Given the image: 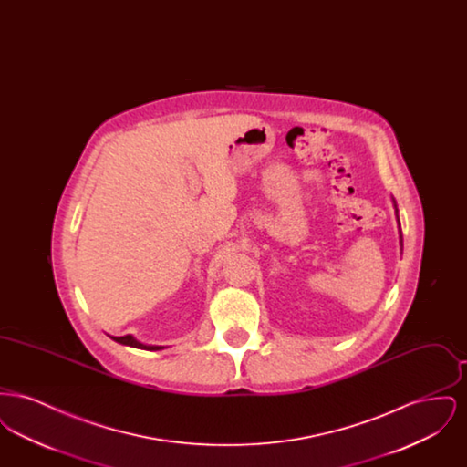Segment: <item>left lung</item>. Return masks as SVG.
Masks as SVG:
<instances>
[{"label": "left lung", "instance_id": "8db88e82", "mask_svg": "<svg viewBox=\"0 0 467 467\" xmlns=\"http://www.w3.org/2000/svg\"><path fill=\"white\" fill-rule=\"evenodd\" d=\"M394 206H396V201H394ZM396 213H398V206H396ZM398 223H400V215H398ZM400 246H402V233H400Z\"/></svg>", "mask_w": 467, "mask_h": 467}]
</instances>
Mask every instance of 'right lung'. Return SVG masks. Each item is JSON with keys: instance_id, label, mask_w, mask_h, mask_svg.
Returning a JSON list of instances; mask_svg holds the SVG:
<instances>
[{"instance_id": "right-lung-1", "label": "right lung", "mask_w": 467, "mask_h": 467, "mask_svg": "<svg viewBox=\"0 0 467 467\" xmlns=\"http://www.w3.org/2000/svg\"><path fill=\"white\" fill-rule=\"evenodd\" d=\"M111 339H113V341H117V343L128 345V347L141 348V350H161V348H164V347H157V345H143V343H140L138 339H134L131 334H128V336H120V337H115V336H111Z\"/></svg>"}]
</instances>
